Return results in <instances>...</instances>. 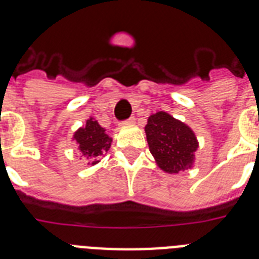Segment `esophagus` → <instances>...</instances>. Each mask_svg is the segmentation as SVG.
<instances>
[{
  "mask_svg": "<svg viewBox=\"0 0 259 259\" xmlns=\"http://www.w3.org/2000/svg\"><path fill=\"white\" fill-rule=\"evenodd\" d=\"M134 123H135V118L134 116H131V118H128V119H125V120H123L122 124H134Z\"/></svg>",
  "mask_w": 259,
  "mask_h": 259,
  "instance_id": "obj_1",
  "label": "esophagus"
}]
</instances>
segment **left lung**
I'll use <instances>...</instances> for the list:
<instances>
[{"label":"left lung","instance_id":"1","mask_svg":"<svg viewBox=\"0 0 259 259\" xmlns=\"http://www.w3.org/2000/svg\"><path fill=\"white\" fill-rule=\"evenodd\" d=\"M145 134L150 153L162 170L178 174L192 166L197 141L188 125L159 111L148 119Z\"/></svg>","mask_w":259,"mask_h":259}]
</instances>
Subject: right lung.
<instances>
[{
  "label": "right lung",
  "instance_id": "obj_1",
  "mask_svg": "<svg viewBox=\"0 0 259 259\" xmlns=\"http://www.w3.org/2000/svg\"><path fill=\"white\" fill-rule=\"evenodd\" d=\"M74 139L83 155L92 159V164L97 163V158L106 153L111 145V139L92 118L88 119L85 125L74 135Z\"/></svg>",
  "mask_w": 259,
  "mask_h": 259
}]
</instances>
